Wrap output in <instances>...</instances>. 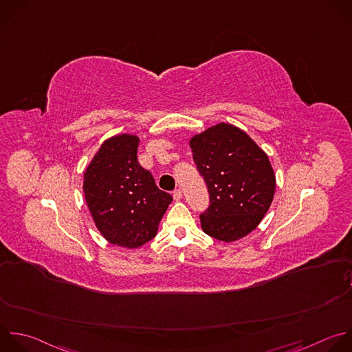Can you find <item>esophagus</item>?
Here are the masks:
<instances>
[{"label": "esophagus", "instance_id": "1", "mask_svg": "<svg viewBox=\"0 0 352 352\" xmlns=\"http://www.w3.org/2000/svg\"><path fill=\"white\" fill-rule=\"evenodd\" d=\"M173 197H174V200H181L182 199V190L181 189H175L173 192Z\"/></svg>", "mask_w": 352, "mask_h": 352}]
</instances>
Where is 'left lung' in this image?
Returning a JSON list of instances; mask_svg holds the SVG:
<instances>
[{"label":"left lung","mask_w":352,"mask_h":352,"mask_svg":"<svg viewBox=\"0 0 352 352\" xmlns=\"http://www.w3.org/2000/svg\"><path fill=\"white\" fill-rule=\"evenodd\" d=\"M210 204L200 214L203 230L222 241H238L257 228L275 193V174L264 151L241 129L217 124L189 142Z\"/></svg>","instance_id":"1"}]
</instances>
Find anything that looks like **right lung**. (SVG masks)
<instances>
[{
    "mask_svg": "<svg viewBox=\"0 0 352 352\" xmlns=\"http://www.w3.org/2000/svg\"><path fill=\"white\" fill-rule=\"evenodd\" d=\"M140 140L122 134L104 141L84 173V195L106 241L137 249L156 236L173 196L157 188L137 159Z\"/></svg>",
    "mask_w": 352,
    "mask_h": 352,
    "instance_id": "1",
    "label": "right lung"
}]
</instances>
